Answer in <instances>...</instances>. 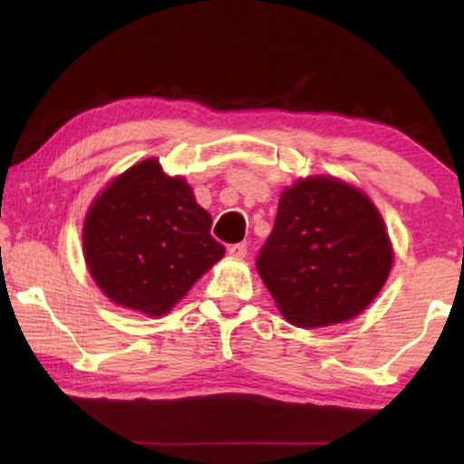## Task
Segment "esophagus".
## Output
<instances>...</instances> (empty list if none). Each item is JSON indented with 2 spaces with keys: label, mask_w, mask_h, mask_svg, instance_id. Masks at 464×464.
<instances>
[{
  "label": "esophagus",
  "mask_w": 464,
  "mask_h": 464,
  "mask_svg": "<svg viewBox=\"0 0 464 464\" xmlns=\"http://www.w3.org/2000/svg\"><path fill=\"white\" fill-rule=\"evenodd\" d=\"M229 256L231 257H237V260H241V257L247 256V243L241 241V243H233V246H229Z\"/></svg>",
  "instance_id": "esophagus-1"
}]
</instances>
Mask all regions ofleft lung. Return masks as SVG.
Masks as SVG:
<instances>
[{"mask_svg":"<svg viewBox=\"0 0 464 464\" xmlns=\"http://www.w3.org/2000/svg\"><path fill=\"white\" fill-rule=\"evenodd\" d=\"M392 249L379 210L342 179H298L280 196L256 260L266 288L296 327L342 324L362 313L389 278Z\"/></svg>","mask_w":464,"mask_h":464,"instance_id":"left-lung-1","label":"left lung"}]
</instances>
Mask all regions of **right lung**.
Here are the masks:
<instances>
[{
  "label": "right lung",
  "mask_w": 464,
  "mask_h": 464,
  "mask_svg": "<svg viewBox=\"0 0 464 464\" xmlns=\"http://www.w3.org/2000/svg\"><path fill=\"white\" fill-rule=\"evenodd\" d=\"M213 218L182 178L145 160L114 178L85 215L83 256L110 301L149 317L166 315L225 256Z\"/></svg>",
  "instance_id": "obj_1"
}]
</instances>
